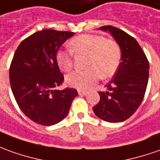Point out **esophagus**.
I'll list each match as a JSON object with an SVG mask.
<instances>
[{"mask_svg": "<svg viewBox=\"0 0 160 160\" xmlns=\"http://www.w3.org/2000/svg\"><path fill=\"white\" fill-rule=\"evenodd\" d=\"M78 93H79L80 95H82V96H83V95H86V94H88V92H86V91H82V90H79V91H78Z\"/></svg>", "mask_w": 160, "mask_h": 160, "instance_id": "34e87169", "label": "esophagus"}]
</instances>
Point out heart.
I'll return each instance as SVG.
<instances>
[{
  "label": "heart",
  "instance_id": "obj_1",
  "mask_svg": "<svg viewBox=\"0 0 160 160\" xmlns=\"http://www.w3.org/2000/svg\"><path fill=\"white\" fill-rule=\"evenodd\" d=\"M69 47L75 54L88 55L85 71H75L66 76L68 86L78 89H88L98 80L99 76L107 79L115 74L121 62L119 44L100 35L84 34L75 37L69 42ZM56 61L64 72L72 67V53L67 50H58Z\"/></svg>",
  "mask_w": 160,
  "mask_h": 160
}]
</instances>
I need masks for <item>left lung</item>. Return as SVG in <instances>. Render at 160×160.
I'll list each match as a JSON object with an SVG mask.
<instances>
[{
	"instance_id": "1",
	"label": "left lung",
	"mask_w": 160,
	"mask_h": 160,
	"mask_svg": "<svg viewBox=\"0 0 160 160\" xmlns=\"http://www.w3.org/2000/svg\"><path fill=\"white\" fill-rule=\"evenodd\" d=\"M108 31L121 48V63L107 83V91L99 92L100 102L93 108L103 121L119 122L127 120L144 99L149 79V62L137 40L117 27H100Z\"/></svg>"
}]
</instances>
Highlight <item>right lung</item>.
Returning a JSON list of instances; mask_svg holds the SVG:
<instances>
[{
  "label": "right lung",
  "instance_id": "add662e5",
  "mask_svg": "<svg viewBox=\"0 0 160 160\" xmlns=\"http://www.w3.org/2000/svg\"><path fill=\"white\" fill-rule=\"evenodd\" d=\"M74 32L46 30L35 32L16 49L9 69V81L16 102L28 118L43 126L61 122L67 116L74 88L58 90L64 81L56 52Z\"/></svg>",
  "mask_w": 160,
  "mask_h": 160
}]
</instances>
